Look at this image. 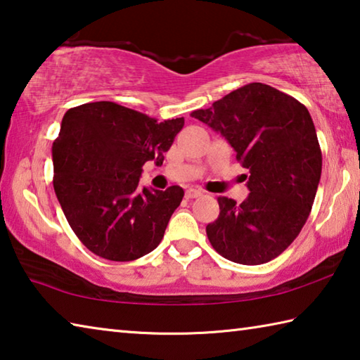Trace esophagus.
Listing matches in <instances>:
<instances>
[{
    "label": "esophagus",
    "mask_w": 360,
    "mask_h": 360,
    "mask_svg": "<svg viewBox=\"0 0 360 360\" xmlns=\"http://www.w3.org/2000/svg\"><path fill=\"white\" fill-rule=\"evenodd\" d=\"M200 195H203V192L200 188H187L186 191V197L187 198H197Z\"/></svg>",
    "instance_id": "obj_1"
}]
</instances>
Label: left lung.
<instances>
[{
    "mask_svg": "<svg viewBox=\"0 0 360 360\" xmlns=\"http://www.w3.org/2000/svg\"><path fill=\"white\" fill-rule=\"evenodd\" d=\"M191 115L221 133L249 169L245 202L217 198L221 212L206 225L210 243L236 264H266L300 233L318 191L322 154L311 115L294 96L260 82Z\"/></svg>",
    "mask_w": 360,
    "mask_h": 360,
    "instance_id": "obj_1",
    "label": "left lung"
}]
</instances>
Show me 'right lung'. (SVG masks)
I'll return each mask as SVG.
<instances>
[{"mask_svg": "<svg viewBox=\"0 0 360 360\" xmlns=\"http://www.w3.org/2000/svg\"><path fill=\"white\" fill-rule=\"evenodd\" d=\"M184 117L158 122L112 101L66 111L52 146L53 188L82 245L114 262L136 260L160 245L184 197L179 186L139 188L143 165L163 154Z\"/></svg>", "mask_w": 360, "mask_h": 360, "instance_id": "right-lung-1", "label": "right lung"}]
</instances>
